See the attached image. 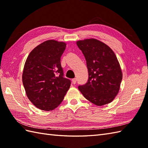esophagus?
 <instances>
[{"label":"esophagus","mask_w":148,"mask_h":148,"mask_svg":"<svg viewBox=\"0 0 148 148\" xmlns=\"http://www.w3.org/2000/svg\"><path fill=\"white\" fill-rule=\"evenodd\" d=\"M72 83H73L74 84H76V81H77V79H76V78H74V79H72Z\"/></svg>","instance_id":"34e87169"}]
</instances>
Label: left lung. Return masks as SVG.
I'll list each match as a JSON object with an SVG mask.
<instances>
[{"instance_id":"obj_1","label":"left lung","mask_w":148,"mask_h":148,"mask_svg":"<svg viewBox=\"0 0 148 148\" xmlns=\"http://www.w3.org/2000/svg\"><path fill=\"white\" fill-rule=\"evenodd\" d=\"M76 44L85 57L88 71V82L78 89L96 106L111 103L119 92L123 77L115 53L105 43L94 38L77 40Z\"/></svg>"}]
</instances>
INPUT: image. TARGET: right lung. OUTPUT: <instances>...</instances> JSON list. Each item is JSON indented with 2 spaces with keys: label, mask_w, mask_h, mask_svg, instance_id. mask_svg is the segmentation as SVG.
<instances>
[{
  "label": "right lung",
  "mask_w": 148,
  "mask_h": 148,
  "mask_svg": "<svg viewBox=\"0 0 148 148\" xmlns=\"http://www.w3.org/2000/svg\"><path fill=\"white\" fill-rule=\"evenodd\" d=\"M66 43L48 40L32 50L26 60L22 81L26 95L37 108L51 111L60 104L71 86L63 77L60 57Z\"/></svg>",
  "instance_id": "right-lung-1"
}]
</instances>
